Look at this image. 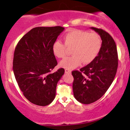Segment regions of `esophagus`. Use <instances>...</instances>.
<instances>
[{
	"instance_id": "obj_1",
	"label": "esophagus",
	"mask_w": 130,
	"mask_h": 130,
	"mask_svg": "<svg viewBox=\"0 0 130 130\" xmlns=\"http://www.w3.org/2000/svg\"><path fill=\"white\" fill-rule=\"evenodd\" d=\"M65 72L67 73V74H71L72 71L71 69H65Z\"/></svg>"
}]
</instances>
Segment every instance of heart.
<instances>
[{
    "label": "heart",
    "instance_id": "obj_1",
    "mask_svg": "<svg viewBox=\"0 0 130 130\" xmlns=\"http://www.w3.org/2000/svg\"><path fill=\"white\" fill-rule=\"evenodd\" d=\"M64 43L56 41L53 44V54L58 58H64L67 47L72 48L71 56L65 58L59 62L62 68L72 69L84 64H89L94 60L102 47V39L97 33H89L81 30H72L64 36Z\"/></svg>",
    "mask_w": 130,
    "mask_h": 130
}]
</instances>
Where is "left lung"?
I'll use <instances>...</instances> for the list:
<instances>
[{"instance_id": "obj_1", "label": "left lung", "mask_w": 130, "mask_h": 130, "mask_svg": "<svg viewBox=\"0 0 130 130\" xmlns=\"http://www.w3.org/2000/svg\"><path fill=\"white\" fill-rule=\"evenodd\" d=\"M101 37L100 52L94 60L72 72L74 95L77 101L90 104L105 94L113 82L118 67L117 47L113 38L102 29L91 27Z\"/></svg>"}]
</instances>
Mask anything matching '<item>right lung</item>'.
Listing matches in <instances>:
<instances>
[{
    "instance_id": "1",
    "label": "right lung",
    "mask_w": 130,
    "mask_h": 130,
    "mask_svg": "<svg viewBox=\"0 0 130 130\" xmlns=\"http://www.w3.org/2000/svg\"><path fill=\"white\" fill-rule=\"evenodd\" d=\"M64 28L35 27L20 39L14 53L13 72L17 83L29 102L47 106L54 100L58 81L64 73L57 65L52 46Z\"/></svg>"
}]
</instances>
